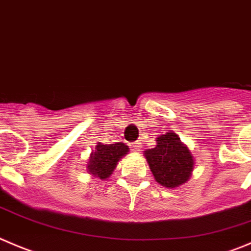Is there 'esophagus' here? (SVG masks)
<instances>
[{
  "label": "esophagus",
  "instance_id": "34e87169",
  "mask_svg": "<svg viewBox=\"0 0 251 251\" xmlns=\"http://www.w3.org/2000/svg\"><path fill=\"white\" fill-rule=\"evenodd\" d=\"M141 145H142V143H141L140 141H135V142H132V147L135 148L136 151H140L141 150V147H142V146H141Z\"/></svg>",
  "mask_w": 251,
  "mask_h": 251
}]
</instances>
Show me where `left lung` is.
I'll list each match as a JSON object with an SVG mask.
<instances>
[{
	"mask_svg": "<svg viewBox=\"0 0 251 251\" xmlns=\"http://www.w3.org/2000/svg\"><path fill=\"white\" fill-rule=\"evenodd\" d=\"M157 146L145 151V157L155 181L168 189H175L190 179L194 157L174 132H167L155 138Z\"/></svg>",
	"mask_w": 251,
	"mask_h": 251,
	"instance_id": "1",
	"label": "left lung"
}]
</instances>
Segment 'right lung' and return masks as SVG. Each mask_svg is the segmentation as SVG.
I'll list each match as a JSON object with an SVG mask.
<instances>
[{
	"instance_id": "right-lung-1",
	"label": "right lung",
	"mask_w": 251,
	"mask_h": 251,
	"mask_svg": "<svg viewBox=\"0 0 251 251\" xmlns=\"http://www.w3.org/2000/svg\"><path fill=\"white\" fill-rule=\"evenodd\" d=\"M127 152L128 147L123 142H116L113 145H103L99 142L96 151L91 153L87 172L94 177L106 180L113 174L119 160L127 154Z\"/></svg>"
}]
</instances>
